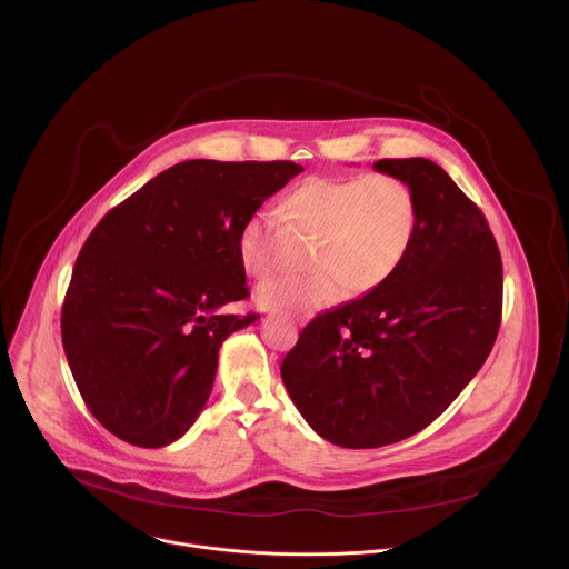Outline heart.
Returning <instances> with one entry per match:
<instances>
[{
	"label": "heart",
	"mask_w": 569,
	"mask_h": 569,
	"mask_svg": "<svg viewBox=\"0 0 569 569\" xmlns=\"http://www.w3.org/2000/svg\"><path fill=\"white\" fill-rule=\"evenodd\" d=\"M281 213L292 231L312 236L308 263L315 268L261 283L257 301L288 315L382 288L408 261L419 227L412 187L387 173L310 178L286 196ZM281 233V218L268 209L242 222L238 257L248 272L268 277L277 268Z\"/></svg>",
	"instance_id": "b5f03b06"
}]
</instances>
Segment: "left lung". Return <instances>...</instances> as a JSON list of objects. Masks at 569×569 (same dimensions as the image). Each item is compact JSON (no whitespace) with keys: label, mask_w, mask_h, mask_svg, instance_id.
<instances>
[{"label":"left lung","mask_w":569,"mask_h":569,"mask_svg":"<svg viewBox=\"0 0 569 569\" xmlns=\"http://www.w3.org/2000/svg\"><path fill=\"white\" fill-rule=\"evenodd\" d=\"M373 169L417 196L412 252L382 288L317 315L281 362L306 423L342 448L430 426L489 358L502 319V259L477 204L426 157Z\"/></svg>","instance_id":"obj_1"}]
</instances>
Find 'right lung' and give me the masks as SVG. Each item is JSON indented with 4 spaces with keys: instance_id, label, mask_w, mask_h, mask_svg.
<instances>
[{
    "instance_id": "right-lung-1",
    "label": "right lung",
    "mask_w": 569,
    "mask_h": 569,
    "mask_svg": "<svg viewBox=\"0 0 569 569\" xmlns=\"http://www.w3.org/2000/svg\"><path fill=\"white\" fill-rule=\"evenodd\" d=\"M303 169L295 161L189 159L108 211L80 250L62 347L88 410L126 443L178 441L211 393L218 351L257 312L246 299L242 222Z\"/></svg>"
}]
</instances>
